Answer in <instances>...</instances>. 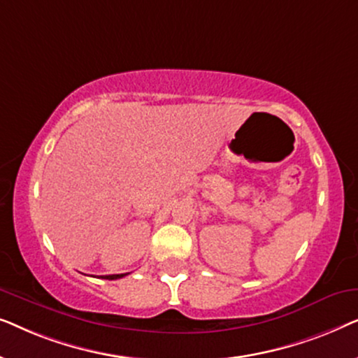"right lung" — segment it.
Returning a JSON list of instances; mask_svg holds the SVG:
<instances>
[{
	"label": "right lung",
	"instance_id": "right-lung-1",
	"mask_svg": "<svg viewBox=\"0 0 358 358\" xmlns=\"http://www.w3.org/2000/svg\"><path fill=\"white\" fill-rule=\"evenodd\" d=\"M125 275H127V273H117V275H104L102 278H107V280H117V278H122Z\"/></svg>",
	"mask_w": 358,
	"mask_h": 358
}]
</instances>
